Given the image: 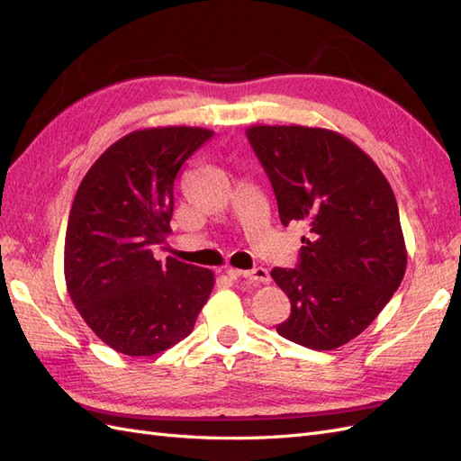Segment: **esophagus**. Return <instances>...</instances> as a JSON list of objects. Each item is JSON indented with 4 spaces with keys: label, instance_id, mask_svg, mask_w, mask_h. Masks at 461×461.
Returning a JSON list of instances; mask_svg holds the SVG:
<instances>
[{
    "label": "esophagus",
    "instance_id": "1",
    "mask_svg": "<svg viewBox=\"0 0 461 461\" xmlns=\"http://www.w3.org/2000/svg\"><path fill=\"white\" fill-rule=\"evenodd\" d=\"M227 273L234 278H246L249 283H261V285H267L271 281V276L267 273V269L263 267H256L252 271H240V269H227Z\"/></svg>",
    "mask_w": 461,
    "mask_h": 461
}]
</instances>
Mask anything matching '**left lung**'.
Listing matches in <instances>:
<instances>
[{"label":"left lung","mask_w":461,"mask_h":461,"mask_svg":"<svg viewBox=\"0 0 461 461\" xmlns=\"http://www.w3.org/2000/svg\"><path fill=\"white\" fill-rule=\"evenodd\" d=\"M246 136L283 225L310 227L296 267L271 271L290 300L276 332L312 350L340 348L373 323L406 273L394 192L367 153L339 132L258 124Z\"/></svg>","instance_id":"left-lung-1"}]
</instances>
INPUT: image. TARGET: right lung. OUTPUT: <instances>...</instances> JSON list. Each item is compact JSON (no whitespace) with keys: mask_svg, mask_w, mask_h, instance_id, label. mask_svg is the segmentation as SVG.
<instances>
[{"mask_svg":"<svg viewBox=\"0 0 461 461\" xmlns=\"http://www.w3.org/2000/svg\"><path fill=\"white\" fill-rule=\"evenodd\" d=\"M212 131H134L109 146L77 190L65 234V283L86 325L115 352L153 356L192 332L213 271L153 258L171 232L173 186Z\"/></svg>","mask_w":461,"mask_h":461,"instance_id":"right-lung-1","label":"right lung"}]
</instances>
